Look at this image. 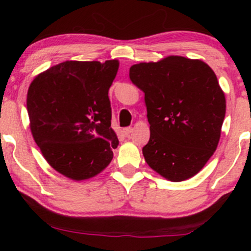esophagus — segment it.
Returning <instances> with one entry per match:
<instances>
[{"label": "esophagus", "instance_id": "esophagus-1", "mask_svg": "<svg viewBox=\"0 0 251 251\" xmlns=\"http://www.w3.org/2000/svg\"><path fill=\"white\" fill-rule=\"evenodd\" d=\"M132 131H133V128H132V127H125V128H124V134L127 135V137H128V135L132 133Z\"/></svg>", "mask_w": 251, "mask_h": 251}]
</instances>
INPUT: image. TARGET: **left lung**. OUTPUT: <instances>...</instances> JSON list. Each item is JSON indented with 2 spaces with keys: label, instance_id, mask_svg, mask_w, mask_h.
I'll return each instance as SVG.
<instances>
[{
  "label": "left lung",
  "instance_id": "8db88e82",
  "mask_svg": "<svg viewBox=\"0 0 251 251\" xmlns=\"http://www.w3.org/2000/svg\"><path fill=\"white\" fill-rule=\"evenodd\" d=\"M129 79L145 93V162L168 180L194 177L217 149L226 117V96L215 72L201 60L171 55L133 65Z\"/></svg>",
  "mask_w": 251,
  "mask_h": 251
}]
</instances>
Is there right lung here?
Listing matches in <instances>:
<instances>
[{
	"label": "right lung",
	"mask_w": 251,
	"mask_h": 251,
	"mask_svg": "<svg viewBox=\"0 0 251 251\" xmlns=\"http://www.w3.org/2000/svg\"><path fill=\"white\" fill-rule=\"evenodd\" d=\"M119 61H65L30 83V131L48 164L73 180L94 177L108 166L119 140L111 127L108 89Z\"/></svg>",
	"instance_id": "obj_1"
}]
</instances>
